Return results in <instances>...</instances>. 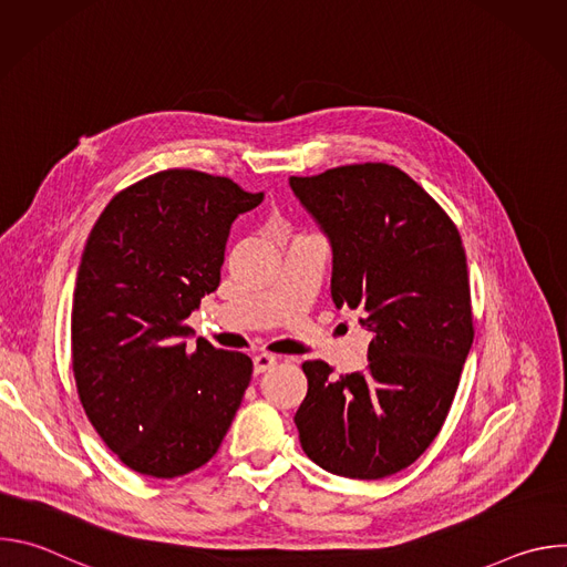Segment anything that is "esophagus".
I'll use <instances>...</instances> for the list:
<instances>
[{
    "instance_id": "obj_1",
    "label": "esophagus",
    "mask_w": 567,
    "mask_h": 567,
    "mask_svg": "<svg viewBox=\"0 0 567 567\" xmlns=\"http://www.w3.org/2000/svg\"><path fill=\"white\" fill-rule=\"evenodd\" d=\"M276 363H278V357H274V354H267V352L256 354V357H254V372H256V374H262V372L271 370Z\"/></svg>"
}]
</instances>
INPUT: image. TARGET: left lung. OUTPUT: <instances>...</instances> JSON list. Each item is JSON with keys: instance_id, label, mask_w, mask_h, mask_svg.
Returning <instances> with one entry per match:
<instances>
[{"instance_id": "left-lung-1", "label": "left lung", "mask_w": 567, "mask_h": 567, "mask_svg": "<svg viewBox=\"0 0 567 567\" xmlns=\"http://www.w3.org/2000/svg\"><path fill=\"white\" fill-rule=\"evenodd\" d=\"M289 186L332 247V300L372 332L368 365L341 379L305 361L293 417L300 446L330 473L379 480L411 466L440 433L473 343L466 256L442 206L406 173L354 164Z\"/></svg>"}]
</instances>
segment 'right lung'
I'll return each instance as SVG.
<instances>
[{"label": "right lung", "mask_w": 567, "mask_h": 567, "mask_svg": "<svg viewBox=\"0 0 567 567\" xmlns=\"http://www.w3.org/2000/svg\"><path fill=\"white\" fill-rule=\"evenodd\" d=\"M265 193L226 177L164 171L121 190L78 267L71 365L80 403L132 471L179 477L219 449L254 363L199 339L186 318L219 287L237 215Z\"/></svg>", "instance_id": "add662e5"}]
</instances>
